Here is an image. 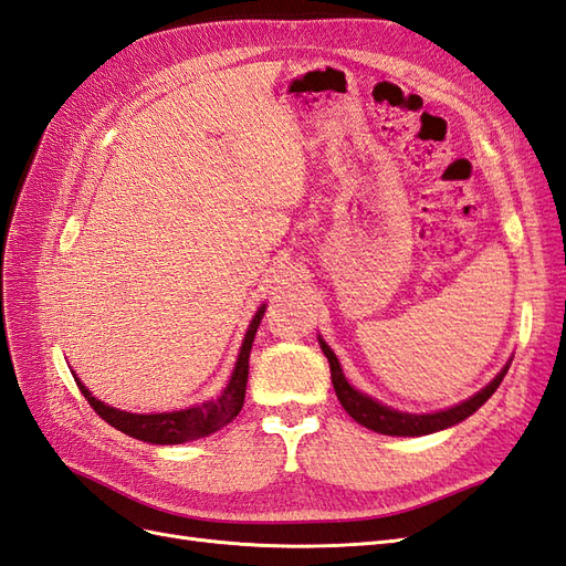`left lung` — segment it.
<instances>
[{
  "label": "left lung",
  "instance_id": "left-lung-1",
  "mask_svg": "<svg viewBox=\"0 0 566 566\" xmlns=\"http://www.w3.org/2000/svg\"><path fill=\"white\" fill-rule=\"evenodd\" d=\"M317 342H321V349L329 360L332 385H335V392H337V399L344 407V411L349 413L356 423L366 426L368 430L382 432V434H397V438H421V434H430V432H438V430H444V428H452V426L461 423L463 418H469L471 413H475L492 395H495V389L500 387L502 378L506 375V370H510V364H512V360H510V364H506L495 375V378H492L481 389V392H475L467 401L454 403V407L434 411V413H407V411H397L392 407H387V403L373 399L364 392H358V389L354 385H349V380L344 378L339 358L335 356V352L329 349L327 342L321 335H317Z\"/></svg>",
  "mask_w": 566,
  "mask_h": 566
}]
</instances>
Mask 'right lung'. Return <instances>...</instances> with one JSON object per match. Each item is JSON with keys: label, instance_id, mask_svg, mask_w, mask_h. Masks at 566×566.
Returning a JSON list of instances; mask_svg holds the SVG:
<instances>
[{"label": "right lung", "instance_id": "obj_1", "mask_svg": "<svg viewBox=\"0 0 566 566\" xmlns=\"http://www.w3.org/2000/svg\"><path fill=\"white\" fill-rule=\"evenodd\" d=\"M263 315H265V303L255 311L249 329H245L234 370H231V378L222 389V395L206 403H196V407L165 411V413H128L95 399L91 395V389L76 378L74 370H71V375H74L81 395L88 399L95 413L103 418V421H107L112 428L126 432L128 438H136L150 444H181V442L208 438V434L234 421L243 407L245 382H249V356H251V346Z\"/></svg>", "mask_w": 566, "mask_h": 566}]
</instances>
